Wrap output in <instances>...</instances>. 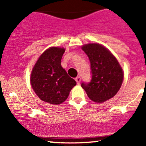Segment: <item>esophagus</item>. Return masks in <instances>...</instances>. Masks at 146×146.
Masks as SVG:
<instances>
[{
	"label": "esophagus",
	"instance_id": "34e87169",
	"mask_svg": "<svg viewBox=\"0 0 146 146\" xmlns=\"http://www.w3.org/2000/svg\"><path fill=\"white\" fill-rule=\"evenodd\" d=\"M75 81L77 82V84H80V82H81V78H80V76H78L75 78Z\"/></svg>",
	"mask_w": 146,
	"mask_h": 146
}]
</instances>
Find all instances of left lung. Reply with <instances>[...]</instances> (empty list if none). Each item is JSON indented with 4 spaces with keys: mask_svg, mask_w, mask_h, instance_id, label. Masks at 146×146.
<instances>
[{
    "mask_svg": "<svg viewBox=\"0 0 146 146\" xmlns=\"http://www.w3.org/2000/svg\"><path fill=\"white\" fill-rule=\"evenodd\" d=\"M82 49L89 58L92 79L81 86L92 101L97 103L110 100L117 94L123 80V70L115 56L103 45L84 44Z\"/></svg>",
    "mask_w": 146,
    "mask_h": 146,
    "instance_id": "1",
    "label": "left lung"
}]
</instances>
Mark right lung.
<instances>
[{
  "label": "right lung",
  "mask_w": 146,
  "mask_h": 146,
  "mask_svg": "<svg viewBox=\"0 0 146 146\" xmlns=\"http://www.w3.org/2000/svg\"><path fill=\"white\" fill-rule=\"evenodd\" d=\"M64 51V48H48L37 60L31 73L33 90L41 100L51 104L64 102L76 85V82L61 66Z\"/></svg>",
  "instance_id": "obj_1"
}]
</instances>
